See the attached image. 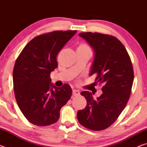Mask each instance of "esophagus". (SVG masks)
<instances>
[{
  "label": "esophagus",
  "mask_w": 147,
  "mask_h": 147,
  "mask_svg": "<svg viewBox=\"0 0 147 147\" xmlns=\"http://www.w3.org/2000/svg\"><path fill=\"white\" fill-rule=\"evenodd\" d=\"M73 96H78L80 94V92L76 89H74V90H73Z\"/></svg>",
  "instance_id": "esophagus-1"
}]
</instances>
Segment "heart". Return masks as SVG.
Masks as SVG:
<instances>
[{
	"instance_id": "b5f03b06",
	"label": "heart",
	"mask_w": 147,
	"mask_h": 147,
	"mask_svg": "<svg viewBox=\"0 0 147 147\" xmlns=\"http://www.w3.org/2000/svg\"><path fill=\"white\" fill-rule=\"evenodd\" d=\"M77 50H80V51H89L91 52V49L88 44L86 43H81L78 47V49Z\"/></svg>"
}]
</instances>
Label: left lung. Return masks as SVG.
Returning a JSON list of instances; mask_svg holds the SVG:
<instances>
[{
  "label": "left lung",
  "mask_w": 147,
  "mask_h": 147,
  "mask_svg": "<svg viewBox=\"0 0 147 147\" xmlns=\"http://www.w3.org/2000/svg\"><path fill=\"white\" fill-rule=\"evenodd\" d=\"M79 36L93 48L94 57L89 75L102 86V94L94 99L89 91L81 92L86 108L77 113L80 124L92 130L110 126L125 108L131 94L134 70L128 52L115 37L98 32H82Z\"/></svg>",
  "instance_id": "1"
}]
</instances>
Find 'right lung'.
Wrapping results in <instances>:
<instances>
[{"label":"right lung","mask_w":147,"mask_h":147,"mask_svg":"<svg viewBox=\"0 0 147 147\" xmlns=\"http://www.w3.org/2000/svg\"><path fill=\"white\" fill-rule=\"evenodd\" d=\"M76 32L58 30L35 37L17 59L13 72L15 96L24 116L35 125L56 123L61 108L71 98L70 86L57 88L50 75L58 67L59 52Z\"/></svg>","instance_id":"add662e5"}]
</instances>
